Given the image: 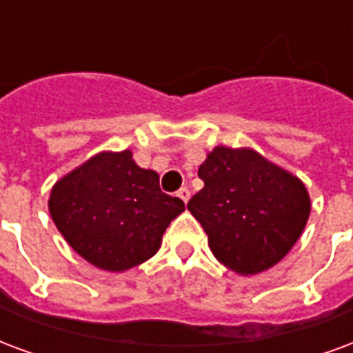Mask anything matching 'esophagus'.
<instances>
[{"mask_svg":"<svg viewBox=\"0 0 353 353\" xmlns=\"http://www.w3.org/2000/svg\"><path fill=\"white\" fill-rule=\"evenodd\" d=\"M177 196L181 198V200L187 203V202H189V198H190V190L187 189V187H181V189L177 190Z\"/></svg>","mask_w":353,"mask_h":353,"instance_id":"1","label":"esophagus"}]
</instances>
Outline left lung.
Returning a JSON list of instances; mask_svg holds the SVG:
<instances>
[{"label":"left lung","mask_w":353,"mask_h":353,"mask_svg":"<svg viewBox=\"0 0 353 353\" xmlns=\"http://www.w3.org/2000/svg\"><path fill=\"white\" fill-rule=\"evenodd\" d=\"M203 189L187 208L208 234L211 252L239 275L279 263L309 221L310 198L299 177L249 148L219 145L200 164Z\"/></svg>","instance_id":"8db88e82"}]
</instances>
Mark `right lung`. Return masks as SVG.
I'll use <instances>...</instances> for the list:
<instances>
[{"label": "right lung", "mask_w": 353, "mask_h": 353, "mask_svg": "<svg viewBox=\"0 0 353 353\" xmlns=\"http://www.w3.org/2000/svg\"><path fill=\"white\" fill-rule=\"evenodd\" d=\"M48 210L83 260L119 273L155 254L185 203L164 194L159 174L140 168L125 150L103 151L61 177L52 187Z\"/></svg>", "instance_id": "obj_1"}]
</instances>
